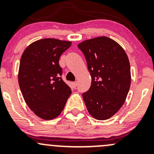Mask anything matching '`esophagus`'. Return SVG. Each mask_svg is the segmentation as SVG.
<instances>
[{
  "mask_svg": "<svg viewBox=\"0 0 154 154\" xmlns=\"http://www.w3.org/2000/svg\"><path fill=\"white\" fill-rule=\"evenodd\" d=\"M72 85H73V87L75 88L76 87H77V82H72Z\"/></svg>",
  "mask_w": 154,
  "mask_h": 154,
  "instance_id": "obj_1",
  "label": "esophagus"
}]
</instances>
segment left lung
<instances>
[{
    "instance_id": "1",
    "label": "left lung",
    "mask_w": 154,
    "mask_h": 154,
    "mask_svg": "<svg viewBox=\"0 0 154 154\" xmlns=\"http://www.w3.org/2000/svg\"><path fill=\"white\" fill-rule=\"evenodd\" d=\"M92 82L82 98L89 114L98 120L111 118L122 106L131 83L130 64L123 48L105 36L82 41Z\"/></svg>"
}]
</instances>
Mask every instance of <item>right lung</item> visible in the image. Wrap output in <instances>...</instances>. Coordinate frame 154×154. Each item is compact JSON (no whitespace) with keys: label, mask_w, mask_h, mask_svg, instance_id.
<instances>
[{"label":"right lung","mask_w":154,"mask_h":154,"mask_svg":"<svg viewBox=\"0 0 154 154\" xmlns=\"http://www.w3.org/2000/svg\"><path fill=\"white\" fill-rule=\"evenodd\" d=\"M71 41L54 38L36 40L26 48L19 63L18 80L24 101L38 117L54 119L64 109L70 88L60 75L59 61Z\"/></svg>","instance_id":"add662e5"}]
</instances>
